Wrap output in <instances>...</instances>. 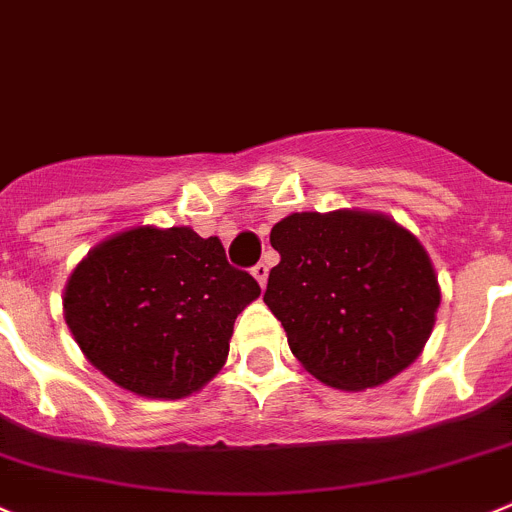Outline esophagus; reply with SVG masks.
Listing matches in <instances>:
<instances>
[{
	"mask_svg": "<svg viewBox=\"0 0 512 512\" xmlns=\"http://www.w3.org/2000/svg\"><path fill=\"white\" fill-rule=\"evenodd\" d=\"M252 275H255V280L260 283V288H265V283H267V265H265V262H257V265L252 267Z\"/></svg>",
	"mask_w": 512,
	"mask_h": 512,
	"instance_id": "esophagus-1",
	"label": "esophagus"
}]
</instances>
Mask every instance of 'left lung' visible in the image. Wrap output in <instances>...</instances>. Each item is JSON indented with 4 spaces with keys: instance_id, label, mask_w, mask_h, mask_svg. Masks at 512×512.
Here are the masks:
<instances>
[{
    "instance_id": "8db88e82",
    "label": "left lung",
    "mask_w": 512,
    "mask_h": 512,
    "mask_svg": "<svg viewBox=\"0 0 512 512\" xmlns=\"http://www.w3.org/2000/svg\"><path fill=\"white\" fill-rule=\"evenodd\" d=\"M265 303L290 351L323 384L371 389L422 353L439 308L429 255L412 232L369 212H300L278 222Z\"/></svg>"
}]
</instances>
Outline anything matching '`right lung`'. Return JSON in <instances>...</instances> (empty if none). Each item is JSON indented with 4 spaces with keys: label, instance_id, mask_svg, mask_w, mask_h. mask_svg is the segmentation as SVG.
Segmentation results:
<instances>
[{
    "label": "right lung",
    "instance_id": "right-lung-1",
    "mask_svg": "<svg viewBox=\"0 0 512 512\" xmlns=\"http://www.w3.org/2000/svg\"><path fill=\"white\" fill-rule=\"evenodd\" d=\"M257 295L217 237L136 227L88 252L62 305L95 369L133 394L181 399L222 369L234 318Z\"/></svg>",
    "mask_w": 512,
    "mask_h": 512
}]
</instances>
